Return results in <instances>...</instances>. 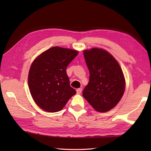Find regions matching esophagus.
Masks as SVG:
<instances>
[{
    "label": "esophagus",
    "mask_w": 151,
    "mask_h": 151,
    "mask_svg": "<svg viewBox=\"0 0 151 151\" xmlns=\"http://www.w3.org/2000/svg\"><path fill=\"white\" fill-rule=\"evenodd\" d=\"M82 91V88H78V89H76V93H77V94H81Z\"/></svg>",
    "instance_id": "esophagus-1"
}]
</instances>
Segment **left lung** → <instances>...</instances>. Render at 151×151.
I'll list each match as a JSON object with an SVG mask.
<instances>
[{
	"label": "left lung",
	"mask_w": 151,
	"mask_h": 151,
	"mask_svg": "<svg viewBox=\"0 0 151 151\" xmlns=\"http://www.w3.org/2000/svg\"><path fill=\"white\" fill-rule=\"evenodd\" d=\"M84 56L89 71V80L83 91V97L97 111L110 110L124 94L125 80L123 70L114 57L104 49L85 50Z\"/></svg>",
	"instance_id": "1"
}]
</instances>
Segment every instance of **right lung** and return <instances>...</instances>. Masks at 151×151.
Masks as SVG:
<instances>
[{
  "label": "right lung",
  "mask_w": 151,
  "mask_h": 151,
  "mask_svg": "<svg viewBox=\"0 0 151 151\" xmlns=\"http://www.w3.org/2000/svg\"><path fill=\"white\" fill-rule=\"evenodd\" d=\"M78 54L77 50L54 47L34 60L28 73V87L34 101L42 110H62L76 94L70 86L66 69Z\"/></svg>",
  "instance_id": "right-lung-1"
}]
</instances>
